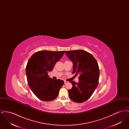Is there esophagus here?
Listing matches in <instances>:
<instances>
[{
    "label": "esophagus",
    "mask_w": 129,
    "mask_h": 129,
    "mask_svg": "<svg viewBox=\"0 0 129 129\" xmlns=\"http://www.w3.org/2000/svg\"><path fill=\"white\" fill-rule=\"evenodd\" d=\"M68 82L67 81H66V80H65L64 81V84H66V83H67Z\"/></svg>",
    "instance_id": "obj_1"
}]
</instances>
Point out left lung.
I'll list each match as a JSON object with an SVG mask.
<instances>
[{
	"label": "left lung",
	"instance_id": "left-lung-1",
	"mask_svg": "<svg viewBox=\"0 0 129 129\" xmlns=\"http://www.w3.org/2000/svg\"><path fill=\"white\" fill-rule=\"evenodd\" d=\"M74 64L73 74L79 75L78 83L71 81L73 87L68 90L71 100L82 103L92 96L99 84L100 70L96 59L89 53L82 50L66 51Z\"/></svg>",
	"mask_w": 129,
	"mask_h": 129
}]
</instances>
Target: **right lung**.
I'll return each mask as SVG.
<instances>
[{
    "instance_id": "obj_1",
    "label": "right lung",
    "mask_w": 129,
    "mask_h": 129,
    "mask_svg": "<svg viewBox=\"0 0 129 129\" xmlns=\"http://www.w3.org/2000/svg\"><path fill=\"white\" fill-rule=\"evenodd\" d=\"M65 51H40L35 53L27 62L25 72L27 83L31 90L40 100L49 102L56 98L64 81L54 80L48 72L53 69Z\"/></svg>"
}]
</instances>
